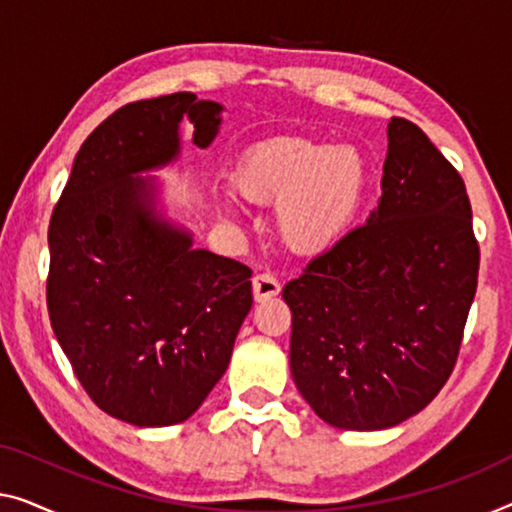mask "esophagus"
I'll list each match as a JSON object with an SVG mask.
<instances>
[{
    "label": "esophagus",
    "instance_id": "34e87169",
    "mask_svg": "<svg viewBox=\"0 0 512 512\" xmlns=\"http://www.w3.org/2000/svg\"><path fill=\"white\" fill-rule=\"evenodd\" d=\"M280 294V282L271 273H257L253 278V296L255 301H266L271 296Z\"/></svg>",
    "mask_w": 512,
    "mask_h": 512
}]
</instances>
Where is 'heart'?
Wrapping results in <instances>:
<instances>
[{
    "mask_svg": "<svg viewBox=\"0 0 512 512\" xmlns=\"http://www.w3.org/2000/svg\"><path fill=\"white\" fill-rule=\"evenodd\" d=\"M248 202L273 207L276 232L294 253L333 248L363 209L370 167L352 144L282 137L248 149L234 167Z\"/></svg>",
    "mask_w": 512,
    "mask_h": 512,
    "instance_id": "1",
    "label": "heart"
}]
</instances>
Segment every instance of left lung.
Instances as JSON below:
<instances>
[{
  "mask_svg": "<svg viewBox=\"0 0 512 512\" xmlns=\"http://www.w3.org/2000/svg\"><path fill=\"white\" fill-rule=\"evenodd\" d=\"M480 250L460 172L421 128L388 121L379 207L287 282L289 368L315 414L386 430L425 409L455 368Z\"/></svg>",
  "mask_w": 512,
  "mask_h": 512,
  "instance_id": "8db88e82",
  "label": "left lung"
}]
</instances>
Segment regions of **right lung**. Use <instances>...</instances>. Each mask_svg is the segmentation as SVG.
<instances>
[{
	"label": "right lung",
	"instance_id": "add662e5",
	"mask_svg": "<svg viewBox=\"0 0 512 512\" xmlns=\"http://www.w3.org/2000/svg\"><path fill=\"white\" fill-rule=\"evenodd\" d=\"M223 105L190 91L119 108L94 128L48 227L50 324L98 409L137 427L190 418L225 375L253 305V271L193 248L135 174L179 156V124L207 149Z\"/></svg>",
	"mask_w": 512,
	"mask_h": 512
}]
</instances>
